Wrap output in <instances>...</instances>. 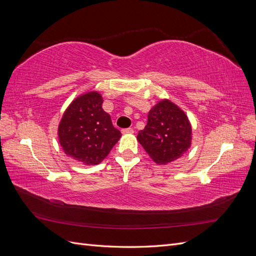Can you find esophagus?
I'll list each match as a JSON object with an SVG mask.
<instances>
[{"instance_id": "esophagus-1", "label": "esophagus", "mask_w": 256, "mask_h": 256, "mask_svg": "<svg viewBox=\"0 0 256 256\" xmlns=\"http://www.w3.org/2000/svg\"><path fill=\"white\" fill-rule=\"evenodd\" d=\"M134 130L132 128H127V129H122V134H134Z\"/></svg>"}]
</instances>
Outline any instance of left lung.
Returning a JSON list of instances; mask_svg holds the SVG:
<instances>
[{
  "label": "left lung",
  "mask_w": 256,
  "mask_h": 256,
  "mask_svg": "<svg viewBox=\"0 0 256 256\" xmlns=\"http://www.w3.org/2000/svg\"><path fill=\"white\" fill-rule=\"evenodd\" d=\"M136 138L154 162L168 164L191 147L192 126L182 108L164 98L150 110L146 126Z\"/></svg>",
  "instance_id": "left-lung-1"
}]
</instances>
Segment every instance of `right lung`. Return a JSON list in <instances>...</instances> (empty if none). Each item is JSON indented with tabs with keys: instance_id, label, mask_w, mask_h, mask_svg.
<instances>
[{
	"instance_id": "right-lung-1",
	"label": "right lung",
	"mask_w": 256,
	"mask_h": 256,
	"mask_svg": "<svg viewBox=\"0 0 256 256\" xmlns=\"http://www.w3.org/2000/svg\"><path fill=\"white\" fill-rule=\"evenodd\" d=\"M104 98L97 90L76 97L67 106L58 127V142L67 156L84 166L102 162L122 136L102 109Z\"/></svg>"
}]
</instances>
